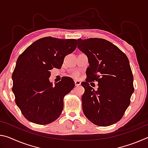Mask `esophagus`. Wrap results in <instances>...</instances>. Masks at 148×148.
<instances>
[{
    "instance_id": "1",
    "label": "esophagus",
    "mask_w": 148,
    "mask_h": 148,
    "mask_svg": "<svg viewBox=\"0 0 148 148\" xmlns=\"http://www.w3.org/2000/svg\"><path fill=\"white\" fill-rule=\"evenodd\" d=\"M74 82H75V85H76V86H79L81 85V82H80L79 80H75Z\"/></svg>"
}]
</instances>
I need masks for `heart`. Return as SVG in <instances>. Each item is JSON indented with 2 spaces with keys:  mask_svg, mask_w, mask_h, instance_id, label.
<instances>
[{
  "mask_svg": "<svg viewBox=\"0 0 148 148\" xmlns=\"http://www.w3.org/2000/svg\"><path fill=\"white\" fill-rule=\"evenodd\" d=\"M74 76H77V75H78V73H77V72H76V73L74 74Z\"/></svg>",
  "mask_w": 148,
  "mask_h": 148,
  "instance_id": "1",
  "label": "heart"
}]
</instances>
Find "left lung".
<instances>
[{"label":"left lung","instance_id":"obj_1","mask_svg":"<svg viewBox=\"0 0 148 148\" xmlns=\"http://www.w3.org/2000/svg\"><path fill=\"white\" fill-rule=\"evenodd\" d=\"M77 48L86 54L89 66L82 82V109L92 123L106 127L119 121L130 104L134 92L133 76L126 55L102 38L77 39ZM98 82L97 91L88 82Z\"/></svg>","mask_w":148,"mask_h":148}]
</instances>
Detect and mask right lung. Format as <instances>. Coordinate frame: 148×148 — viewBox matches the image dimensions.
I'll use <instances>...</instances> for the list:
<instances>
[{"instance_id": "right-lung-1", "label": "right lung", "mask_w": 148, "mask_h": 148, "mask_svg": "<svg viewBox=\"0 0 148 148\" xmlns=\"http://www.w3.org/2000/svg\"><path fill=\"white\" fill-rule=\"evenodd\" d=\"M77 40L44 37L19 56L12 74L17 106L27 119L39 125L56 120L63 109V98L74 87L71 77L50 82V70L61 69L64 59L77 47Z\"/></svg>"}]
</instances>
